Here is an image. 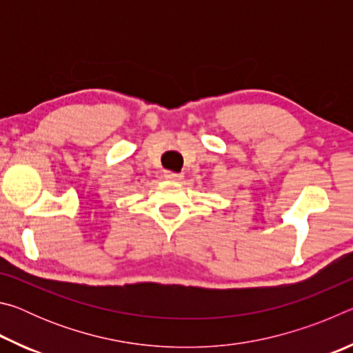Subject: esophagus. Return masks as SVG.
<instances>
[{
    "instance_id": "34e87169",
    "label": "esophagus",
    "mask_w": 353,
    "mask_h": 353,
    "mask_svg": "<svg viewBox=\"0 0 353 353\" xmlns=\"http://www.w3.org/2000/svg\"><path fill=\"white\" fill-rule=\"evenodd\" d=\"M163 176L165 179H168V181H181L182 179V174H179V172L174 171H165Z\"/></svg>"
}]
</instances>
